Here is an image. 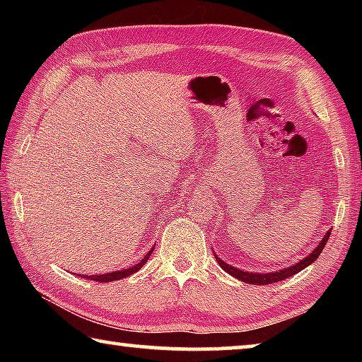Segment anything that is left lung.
I'll return each mask as SVG.
<instances>
[{"instance_id":"8db88e82","label":"left lung","mask_w":362,"mask_h":362,"mask_svg":"<svg viewBox=\"0 0 362 362\" xmlns=\"http://www.w3.org/2000/svg\"><path fill=\"white\" fill-rule=\"evenodd\" d=\"M330 236V231L326 233V236L322 238L320 246L315 247L313 252H311L308 257H305L303 260H300L297 263H293V265L287 267L284 269H278V272H272V273H254V272H243V269L240 268H235L228 265V263L223 262L220 257H217L216 254V260L218 262L220 268L223 269V272H226L228 274H231V276H235L236 279L243 281V283H249V284H255V286H263V284H273V283H278V281H283L286 278H291L293 276V274H297L298 272H302L303 268H306L308 265H311L317 257L321 255L322 249L326 247V243L329 240Z\"/></svg>"}]
</instances>
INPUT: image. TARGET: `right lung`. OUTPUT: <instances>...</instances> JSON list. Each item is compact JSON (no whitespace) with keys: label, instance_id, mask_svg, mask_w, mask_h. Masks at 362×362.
<instances>
[{"label":"right lung","instance_id":"add662e5","mask_svg":"<svg viewBox=\"0 0 362 362\" xmlns=\"http://www.w3.org/2000/svg\"><path fill=\"white\" fill-rule=\"evenodd\" d=\"M153 249H155V247H151V249H150V252L146 254L142 260H140L139 263H136V265L131 267V268L118 269V272L105 273V274H95V276H93V274H90V276H88V279H90V281H99V283H110V281H118V279H122V278H126V276H131L132 273L139 272V269L145 265L146 260L150 259V255H151V252H153ZM84 278H86V276H84Z\"/></svg>","mask_w":362,"mask_h":362}]
</instances>
